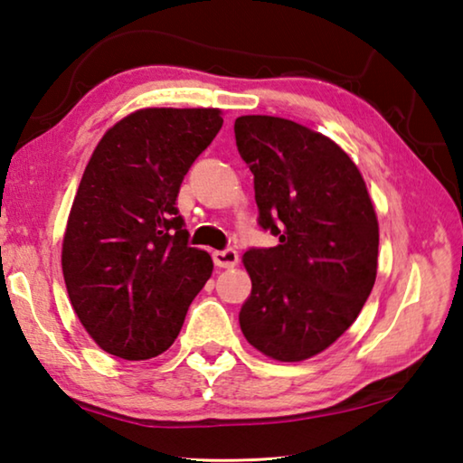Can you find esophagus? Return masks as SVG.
<instances>
[{"mask_svg":"<svg viewBox=\"0 0 463 463\" xmlns=\"http://www.w3.org/2000/svg\"><path fill=\"white\" fill-rule=\"evenodd\" d=\"M213 260L218 265V268H224V269H231L234 265L239 263V253L234 249H226V250H214L213 253Z\"/></svg>","mask_w":463,"mask_h":463,"instance_id":"obj_1","label":"esophagus"}]
</instances>
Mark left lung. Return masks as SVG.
<instances>
[{"instance_id": "8db88e82", "label": "left lung", "mask_w": 463, "mask_h": 463, "mask_svg": "<svg viewBox=\"0 0 463 463\" xmlns=\"http://www.w3.org/2000/svg\"><path fill=\"white\" fill-rule=\"evenodd\" d=\"M234 137L255 175L260 224L279 239L242 255L250 296L241 331L263 355L304 362L362 312L378 273V216L355 163L320 132L241 116Z\"/></svg>"}]
</instances>
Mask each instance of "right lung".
Listing matches in <instances>:
<instances>
[{
    "label": "right lung",
    "instance_id": "right-lung-1",
    "mask_svg": "<svg viewBox=\"0 0 463 463\" xmlns=\"http://www.w3.org/2000/svg\"><path fill=\"white\" fill-rule=\"evenodd\" d=\"M222 128L218 108H143L106 130L77 187L61 265L85 331L109 355L167 351L213 276L187 245L179 185Z\"/></svg>",
    "mask_w": 463,
    "mask_h": 463
}]
</instances>
